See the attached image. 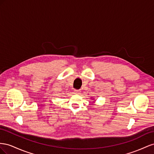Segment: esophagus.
<instances>
[{
  "instance_id": "34e87169",
  "label": "esophagus",
  "mask_w": 154,
  "mask_h": 154,
  "mask_svg": "<svg viewBox=\"0 0 154 154\" xmlns=\"http://www.w3.org/2000/svg\"><path fill=\"white\" fill-rule=\"evenodd\" d=\"M74 93L75 94H81V90H74Z\"/></svg>"
}]
</instances>
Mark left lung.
Masks as SVG:
<instances>
[{
    "label": "left lung",
    "instance_id": "1",
    "mask_svg": "<svg viewBox=\"0 0 154 154\" xmlns=\"http://www.w3.org/2000/svg\"><path fill=\"white\" fill-rule=\"evenodd\" d=\"M92 100H93V99H92ZM93 102H94H94H95V100H94V101H93Z\"/></svg>",
    "mask_w": 154,
    "mask_h": 154
}]
</instances>
